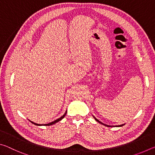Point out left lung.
Instances as JSON below:
<instances>
[{
	"instance_id": "left-lung-1",
	"label": "left lung",
	"mask_w": 155,
	"mask_h": 155,
	"mask_svg": "<svg viewBox=\"0 0 155 155\" xmlns=\"http://www.w3.org/2000/svg\"><path fill=\"white\" fill-rule=\"evenodd\" d=\"M92 116L94 117V118L95 119V120L96 121H97L98 122V123H100V124H103V125H104V126H105V127H122V126H124V125H125V124H121V125H117V126H110V125H107V124H104V123H103V122H101V121H99V120L97 119V118H96L94 116V115H92Z\"/></svg>"
}]
</instances>
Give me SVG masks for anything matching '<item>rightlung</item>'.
<instances>
[{"mask_svg":"<svg viewBox=\"0 0 155 155\" xmlns=\"http://www.w3.org/2000/svg\"><path fill=\"white\" fill-rule=\"evenodd\" d=\"M66 113H67V111L65 112V114L62 115L61 117H60L59 118H58V119H57V120H54V121H52V122H50V123H48V124H37V123H35V122H32V121H31V120H29V121L32 123V124H35V125H36V126H51V125H52V124H56L57 122H59L60 120H61L63 118H64V117H65V114H66Z\"/></svg>","mask_w":155,"mask_h":155,"instance_id":"add662e5","label":"right lung"}]
</instances>
